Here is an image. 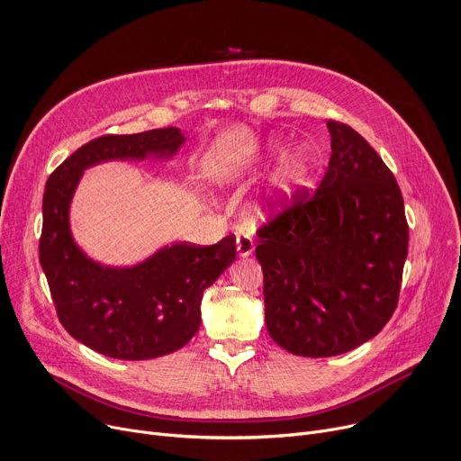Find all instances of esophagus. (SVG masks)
<instances>
[{"label":"esophagus","mask_w":461,"mask_h":461,"mask_svg":"<svg viewBox=\"0 0 461 461\" xmlns=\"http://www.w3.org/2000/svg\"><path fill=\"white\" fill-rule=\"evenodd\" d=\"M254 248H256V242H254L252 235H248V233H239L237 235V252H239L240 258L252 256Z\"/></svg>","instance_id":"obj_1"}]
</instances>
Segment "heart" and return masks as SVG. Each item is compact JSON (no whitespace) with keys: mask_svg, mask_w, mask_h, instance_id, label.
<instances>
[{"mask_svg":"<svg viewBox=\"0 0 461 461\" xmlns=\"http://www.w3.org/2000/svg\"><path fill=\"white\" fill-rule=\"evenodd\" d=\"M268 150L276 152V150H279V145L272 143ZM235 175H239L237 167H224V169L219 173L222 182L231 180ZM309 176H311V158H309V154L303 149L292 150L283 159L279 171L276 175V182H274L276 196H274V200L267 202L263 205H258L256 207V217L265 221V219H270L272 215H276L281 209L283 202L286 198H290L300 187H303L309 182Z\"/></svg>","mask_w":461,"mask_h":461,"instance_id":"1","label":"heart"}]
</instances>
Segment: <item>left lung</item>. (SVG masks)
I'll return each mask as SVG.
<instances>
[{"mask_svg":"<svg viewBox=\"0 0 461 461\" xmlns=\"http://www.w3.org/2000/svg\"><path fill=\"white\" fill-rule=\"evenodd\" d=\"M330 159L259 228L265 321L298 357H334L371 340L392 318L408 254V222L395 176L351 127L327 121Z\"/></svg>","mask_w":461,"mask_h":461,"instance_id":"1","label":"left lung"}]
</instances>
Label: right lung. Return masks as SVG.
Here are the masks:
<instances>
[{"instance_id": "add662e5", "label": "right lung", "mask_w": 461, "mask_h": 461, "mask_svg": "<svg viewBox=\"0 0 461 461\" xmlns=\"http://www.w3.org/2000/svg\"><path fill=\"white\" fill-rule=\"evenodd\" d=\"M184 141L175 127L101 136L64 159L46 184L40 265L64 329L101 355L149 360L184 348L200 327L203 290L235 261V235L213 246H163L127 268L95 263L71 237L69 203L88 167L110 159L171 158Z\"/></svg>"}]
</instances>
